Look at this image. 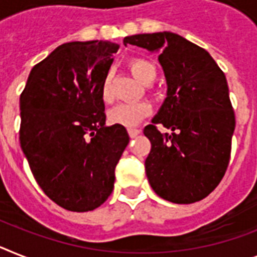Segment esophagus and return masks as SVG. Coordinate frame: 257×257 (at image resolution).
I'll use <instances>...</instances> for the list:
<instances>
[{"label":"esophagus","mask_w":257,"mask_h":257,"mask_svg":"<svg viewBox=\"0 0 257 257\" xmlns=\"http://www.w3.org/2000/svg\"><path fill=\"white\" fill-rule=\"evenodd\" d=\"M139 134H141V130H138V128H128V135H130V138L138 137Z\"/></svg>","instance_id":"obj_1"}]
</instances>
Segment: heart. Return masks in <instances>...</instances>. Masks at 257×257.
<instances>
[{
    "mask_svg": "<svg viewBox=\"0 0 257 257\" xmlns=\"http://www.w3.org/2000/svg\"><path fill=\"white\" fill-rule=\"evenodd\" d=\"M128 69L131 75L142 84L154 80L156 69L146 59H131L128 61ZM101 98L103 102L113 101V92L110 84L109 76H106L101 84ZM151 113V107L147 102H123L114 106L109 111V122L113 124H119L124 127H135L143 118Z\"/></svg>",
    "mask_w": 257,
    "mask_h": 257,
    "instance_id": "heart-1",
    "label": "heart"
}]
</instances>
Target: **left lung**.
<instances>
[{
  "label": "left lung",
  "mask_w": 257,
  "mask_h": 257,
  "mask_svg": "<svg viewBox=\"0 0 257 257\" xmlns=\"http://www.w3.org/2000/svg\"><path fill=\"white\" fill-rule=\"evenodd\" d=\"M123 43L160 52L168 86L152 124L143 131L151 142L144 163L150 185L169 202L203 200L230 162L235 114L226 76L206 50L177 34H138ZM158 124L174 133H160Z\"/></svg>",
  "instance_id": "obj_1"
}]
</instances>
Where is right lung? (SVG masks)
<instances>
[{"label": "right lung", "instance_id": "1", "mask_svg": "<svg viewBox=\"0 0 257 257\" xmlns=\"http://www.w3.org/2000/svg\"><path fill=\"white\" fill-rule=\"evenodd\" d=\"M118 44L59 46L31 69L19 98L21 148L46 196L69 211H89L111 194L115 167L130 142L106 126L101 84Z\"/></svg>", "mask_w": 257, "mask_h": 257}]
</instances>
